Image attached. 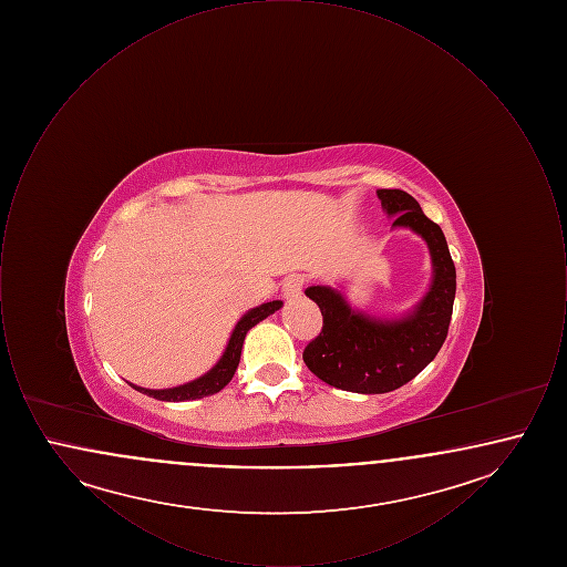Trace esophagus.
Wrapping results in <instances>:
<instances>
[{"instance_id":"esophagus-1","label":"esophagus","mask_w":567,"mask_h":567,"mask_svg":"<svg viewBox=\"0 0 567 567\" xmlns=\"http://www.w3.org/2000/svg\"><path fill=\"white\" fill-rule=\"evenodd\" d=\"M303 285H306V278L301 274L287 276L285 282H282V296L287 297V299H296V297L301 296Z\"/></svg>"}]
</instances>
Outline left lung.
<instances>
[{
  "mask_svg": "<svg viewBox=\"0 0 567 567\" xmlns=\"http://www.w3.org/2000/svg\"><path fill=\"white\" fill-rule=\"evenodd\" d=\"M393 229L421 236L432 257V282L425 296L400 317H377L352 308L340 289H306L323 315L321 333L306 347L303 363L327 384L352 393H389L423 372L442 349L457 289L455 264L440 229L419 202L400 189H378Z\"/></svg>",
  "mask_w": 567,
  "mask_h": 567,
  "instance_id": "obj_1",
  "label": "left lung"
}]
</instances>
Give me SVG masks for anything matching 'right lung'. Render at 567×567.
I'll return each mask as SVG.
<instances>
[{"mask_svg": "<svg viewBox=\"0 0 567 567\" xmlns=\"http://www.w3.org/2000/svg\"><path fill=\"white\" fill-rule=\"evenodd\" d=\"M282 308V301L280 299H274L268 303H261L257 308H250L248 312H244L243 319L236 323L229 340H227V347L220 354V359L216 361L215 365L190 382L185 384H178V386H172V389H144V386H134L135 391L148 395V398H155V400H162V402H187V400H202V398H208V395H215L220 389H225L229 384V380L236 374L238 370V363H240V354H243V344L246 333L255 327L257 323H261L264 319H268L270 315H274L276 310Z\"/></svg>", "mask_w": 567, "mask_h": 567, "instance_id": "add662e5", "label": "right lung"}]
</instances>
